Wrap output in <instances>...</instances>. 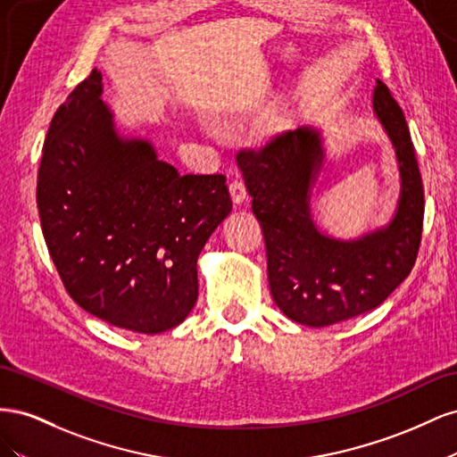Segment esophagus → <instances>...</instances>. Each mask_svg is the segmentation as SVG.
I'll return each mask as SVG.
<instances>
[{
    "label": "esophagus",
    "mask_w": 457,
    "mask_h": 457,
    "mask_svg": "<svg viewBox=\"0 0 457 457\" xmlns=\"http://www.w3.org/2000/svg\"><path fill=\"white\" fill-rule=\"evenodd\" d=\"M228 190H230L232 202L237 204V205H240V204H244V202L247 200V188H245L242 179H232V183H230Z\"/></svg>",
    "instance_id": "obj_1"
}]
</instances>
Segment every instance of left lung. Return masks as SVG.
Wrapping results in <instances>:
<instances>
[{"instance_id": "obj_1", "label": "left lung", "mask_w": 457, "mask_h": 457, "mask_svg": "<svg viewBox=\"0 0 457 457\" xmlns=\"http://www.w3.org/2000/svg\"><path fill=\"white\" fill-rule=\"evenodd\" d=\"M373 116L395 148L400 195L393 217L356 238L316 225L312 188L326 162L320 128L303 126L259 152H240L238 168L267 245L270 294L297 324L324 328L379 307L416 262L423 227V183L410 131L378 79Z\"/></svg>"}]
</instances>
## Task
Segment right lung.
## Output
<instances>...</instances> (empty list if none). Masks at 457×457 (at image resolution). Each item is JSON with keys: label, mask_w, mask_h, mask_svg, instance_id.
<instances>
[{"label": "right lung", "mask_w": 457, "mask_h": 457, "mask_svg": "<svg viewBox=\"0 0 457 457\" xmlns=\"http://www.w3.org/2000/svg\"><path fill=\"white\" fill-rule=\"evenodd\" d=\"M103 74L54 112L37 173L39 223L66 292L101 320L154 336L198 299V255L232 210L223 175H181L123 135Z\"/></svg>", "instance_id": "add662e5"}]
</instances>
